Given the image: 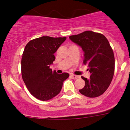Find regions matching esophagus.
Instances as JSON below:
<instances>
[{
    "mask_svg": "<svg viewBox=\"0 0 130 130\" xmlns=\"http://www.w3.org/2000/svg\"><path fill=\"white\" fill-rule=\"evenodd\" d=\"M70 77H72L73 79H77V78L79 77V76H78V75H73V74H72V75H70Z\"/></svg>",
    "mask_w": 130,
    "mask_h": 130,
    "instance_id": "1",
    "label": "esophagus"
}]
</instances>
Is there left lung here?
Masks as SVG:
<instances>
[{"label":"left lung","mask_w":130,"mask_h":130,"mask_svg":"<svg viewBox=\"0 0 130 130\" xmlns=\"http://www.w3.org/2000/svg\"><path fill=\"white\" fill-rule=\"evenodd\" d=\"M69 38L82 48L84 64H87L90 78L82 79L85 85L79 92L84 96L96 98L105 92L111 84L115 72L113 51L105 36L85 31Z\"/></svg>","instance_id":"8db88e82"}]
</instances>
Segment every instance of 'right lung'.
I'll list each match as a JSON object with an SVG mask.
<instances>
[{"instance_id": "obj_1", "label": "right lung", "mask_w": 130, "mask_h": 130, "mask_svg": "<svg viewBox=\"0 0 130 130\" xmlns=\"http://www.w3.org/2000/svg\"><path fill=\"white\" fill-rule=\"evenodd\" d=\"M66 40L64 38L42 36L30 40L25 46L21 59V73L30 94L46 101L59 94L69 73L58 74L50 66L55 60L54 54Z\"/></svg>"}]
</instances>
